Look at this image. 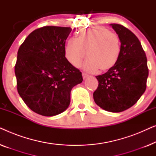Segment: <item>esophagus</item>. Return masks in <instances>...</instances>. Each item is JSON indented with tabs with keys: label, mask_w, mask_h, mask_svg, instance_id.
I'll return each mask as SVG.
<instances>
[{
	"label": "esophagus",
	"mask_w": 156,
	"mask_h": 156,
	"mask_svg": "<svg viewBox=\"0 0 156 156\" xmlns=\"http://www.w3.org/2000/svg\"><path fill=\"white\" fill-rule=\"evenodd\" d=\"M82 76H83V79H84V80H86V79L89 76V75L85 73H82Z\"/></svg>",
	"instance_id": "34e87169"
}]
</instances>
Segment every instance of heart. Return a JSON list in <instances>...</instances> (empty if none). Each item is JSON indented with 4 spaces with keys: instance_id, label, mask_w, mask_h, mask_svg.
Listing matches in <instances>:
<instances>
[{
    "instance_id": "heart-1",
    "label": "heart",
    "mask_w": 156,
    "mask_h": 156,
    "mask_svg": "<svg viewBox=\"0 0 156 156\" xmlns=\"http://www.w3.org/2000/svg\"><path fill=\"white\" fill-rule=\"evenodd\" d=\"M88 56L82 68L88 72L98 69L108 71L114 67L121 54L119 36L104 27H94L80 32L79 37L68 40L65 56L73 66L80 65L85 55Z\"/></svg>"
}]
</instances>
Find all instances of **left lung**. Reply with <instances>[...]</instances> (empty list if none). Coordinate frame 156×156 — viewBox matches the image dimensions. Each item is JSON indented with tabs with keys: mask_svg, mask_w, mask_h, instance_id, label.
Masks as SVG:
<instances>
[{
	"mask_svg": "<svg viewBox=\"0 0 156 156\" xmlns=\"http://www.w3.org/2000/svg\"><path fill=\"white\" fill-rule=\"evenodd\" d=\"M109 25L120 40V57L114 67L96 76L99 86L93 97L102 109L118 113L133 106L145 92L148 69L146 53L138 37L123 25Z\"/></svg>",
	"mask_w": 156,
	"mask_h": 156,
	"instance_id": "8db88e82",
	"label": "left lung"
}]
</instances>
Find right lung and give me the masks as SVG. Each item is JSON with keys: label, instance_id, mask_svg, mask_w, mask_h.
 <instances>
[{"label": "right lung", "instance_id": "right-lung-1", "mask_svg": "<svg viewBox=\"0 0 156 156\" xmlns=\"http://www.w3.org/2000/svg\"><path fill=\"white\" fill-rule=\"evenodd\" d=\"M70 27L45 26L32 32L18 52L15 74L19 95L34 112L53 116L65 112L82 72L65 56Z\"/></svg>", "mask_w": 156, "mask_h": 156}]
</instances>
